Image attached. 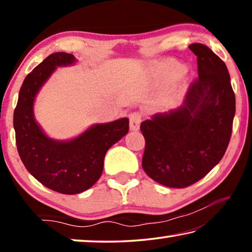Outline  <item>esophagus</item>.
Wrapping results in <instances>:
<instances>
[{
  "label": "esophagus",
  "instance_id": "obj_1",
  "mask_svg": "<svg viewBox=\"0 0 252 252\" xmlns=\"http://www.w3.org/2000/svg\"><path fill=\"white\" fill-rule=\"evenodd\" d=\"M142 121V113L141 112H133L130 114V130L136 131L139 130L140 123Z\"/></svg>",
  "mask_w": 252,
  "mask_h": 252
}]
</instances>
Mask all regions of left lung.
<instances>
[{
	"label": "left lung",
	"instance_id": "left-lung-1",
	"mask_svg": "<svg viewBox=\"0 0 252 252\" xmlns=\"http://www.w3.org/2000/svg\"><path fill=\"white\" fill-rule=\"evenodd\" d=\"M199 78L179 108L141 123L146 139L142 168L169 188H186L211 171L231 138L236 97L224 62L207 45L193 43Z\"/></svg>",
	"mask_w": 252,
	"mask_h": 252
}]
</instances>
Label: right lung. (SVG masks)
Instances as JSON below:
<instances>
[{
    "mask_svg": "<svg viewBox=\"0 0 252 252\" xmlns=\"http://www.w3.org/2000/svg\"><path fill=\"white\" fill-rule=\"evenodd\" d=\"M73 54L49 55L27 75L13 116L15 141L28 171L49 189L64 194L83 192L99 180L106 151L129 131V119L97 123L69 141L46 135L34 119L37 92L58 66L75 63Z\"/></svg>",
    "mask_w": 252,
    "mask_h": 252,
    "instance_id": "right-lung-1",
    "label": "right lung"
}]
</instances>
